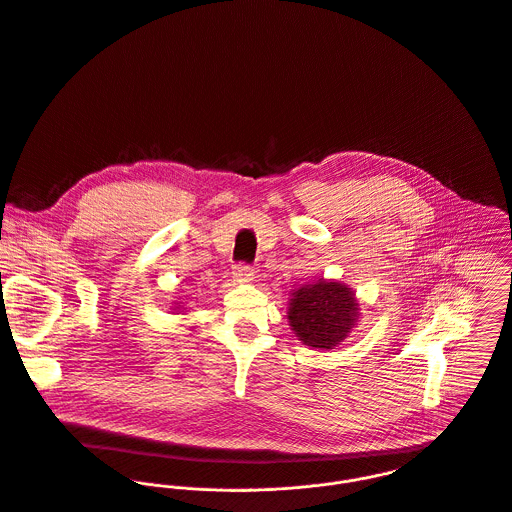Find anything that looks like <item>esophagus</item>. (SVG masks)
Returning a JSON list of instances; mask_svg holds the SVG:
<instances>
[{"mask_svg":"<svg viewBox=\"0 0 512 512\" xmlns=\"http://www.w3.org/2000/svg\"><path fill=\"white\" fill-rule=\"evenodd\" d=\"M253 277H255V269H253L251 265H247V263H237V265L233 267V279H235L237 283H249Z\"/></svg>","mask_w":512,"mask_h":512,"instance_id":"obj_1","label":"esophagus"}]
</instances>
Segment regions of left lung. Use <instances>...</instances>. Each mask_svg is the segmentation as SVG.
I'll return each instance as SVG.
<instances>
[{
    "label": "left lung",
    "mask_w": 512,
    "mask_h": 512,
    "mask_svg": "<svg viewBox=\"0 0 512 512\" xmlns=\"http://www.w3.org/2000/svg\"><path fill=\"white\" fill-rule=\"evenodd\" d=\"M354 293L342 283L318 281L293 293L289 322L312 348H332L340 344L358 320Z\"/></svg>",
    "instance_id": "1"
}]
</instances>
